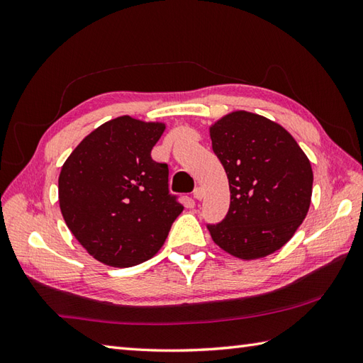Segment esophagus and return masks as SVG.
Instances as JSON below:
<instances>
[{
  "instance_id": "1",
  "label": "esophagus",
  "mask_w": 363,
  "mask_h": 363,
  "mask_svg": "<svg viewBox=\"0 0 363 363\" xmlns=\"http://www.w3.org/2000/svg\"><path fill=\"white\" fill-rule=\"evenodd\" d=\"M203 195H204V191H203L201 187H196V189L194 190V198H195V199H203Z\"/></svg>"
}]
</instances>
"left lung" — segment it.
Instances as JSON below:
<instances>
[{
	"label": "left lung",
	"instance_id": "1",
	"mask_svg": "<svg viewBox=\"0 0 363 363\" xmlns=\"http://www.w3.org/2000/svg\"><path fill=\"white\" fill-rule=\"evenodd\" d=\"M211 140L230 190L226 217L218 225H207L212 240L245 260L273 254L309 212V159L281 125L246 111L213 123Z\"/></svg>",
	"mask_w": 363,
	"mask_h": 363
}]
</instances>
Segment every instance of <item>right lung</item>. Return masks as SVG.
Returning a JSON list of instances; mask_svg holds the SVG:
<instances>
[{"instance_id": "obj_1", "label": "right lung", "mask_w": 363, "mask_h": 363, "mask_svg": "<svg viewBox=\"0 0 363 363\" xmlns=\"http://www.w3.org/2000/svg\"><path fill=\"white\" fill-rule=\"evenodd\" d=\"M164 130V123L129 115L106 121L60 169L59 206L67 226L106 265L151 259L184 209L168 191V165L151 157Z\"/></svg>"}]
</instances>
